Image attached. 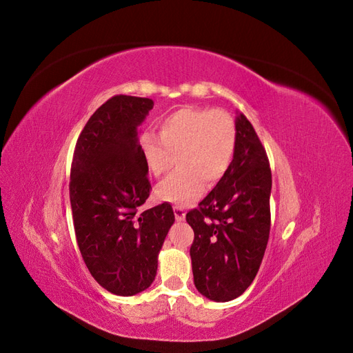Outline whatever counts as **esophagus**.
Instances as JSON below:
<instances>
[{
  "instance_id": "34e87169",
  "label": "esophagus",
  "mask_w": 353,
  "mask_h": 353,
  "mask_svg": "<svg viewBox=\"0 0 353 353\" xmlns=\"http://www.w3.org/2000/svg\"><path fill=\"white\" fill-rule=\"evenodd\" d=\"M174 213H175V219H176L178 222L185 219V210H184L183 208H181V206H175V208H174Z\"/></svg>"
}]
</instances>
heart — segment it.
I'll return each instance as SVG.
<instances>
[{
    "label": "heart",
    "instance_id": "1",
    "mask_svg": "<svg viewBox=\"0 0 353 353\" xmlns=\"http://www.w3.org/2000/svg\"><path fill=\"white\" fill-rule=\"evenodd\" d=\"M160 137L145 132L140 148L148 170L162 176L174 166L178 172L156 188V196L179 206L191 205L209 185L227 174L237 147V126L223 110L184 108L160 122Z\"/></svg>",
    "mask_w": 353,
    "mask_h": 353
}]
</instances>
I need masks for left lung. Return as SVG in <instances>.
<instances>
[{
    "label": "left lung",
    "instance_id": "8db88e82",
    "mask_svg": "<svg viewBox=\"0 0 353 353\" xmlns=\"http://www.w3.org/2000/svg\"><path fill=\"white\" fill-rule=\"evenodd\" d=\"M237 147L219 183L187 213L194 231V285L213 302L241 296L254 280L270 239L271 169L252 123L237 112Z\"/></svg>",
    "mask_w": 353,
    "mask_h": 353
}]
</instances>
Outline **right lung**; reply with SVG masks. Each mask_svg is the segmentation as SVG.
Listing matches in <instances>:
<instances>
[{
	"label": "right lung",
	"mask_w": 353,
	"mask_h": 353,
	"mask_svg": "<svg viewBox=\"0 0 353 353\" xmlns=\"http://www.w3.org/2000/svg\"><path fill=\"white\" fill-rule=\"evenodd\" d=\"M152 99L114 95L82 130L70 169L74 234L88 271L105 290L134 296L152 285L175 222L169 203L140 212L150 196L138 126Z\"/></svg>",
	"instance_id": "1"
}]
</instances>
